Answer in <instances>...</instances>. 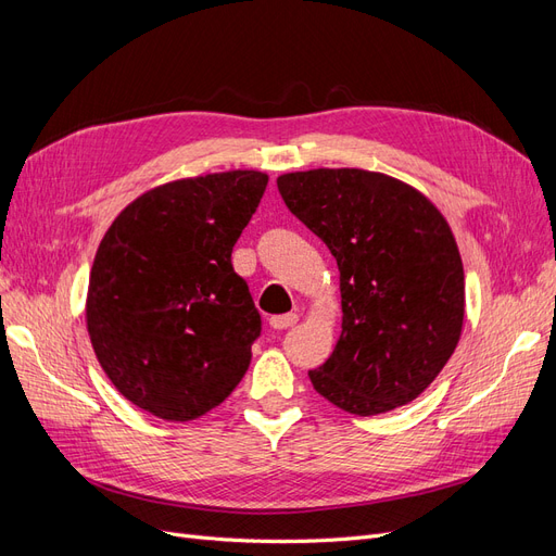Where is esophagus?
I'll return each mask as SVG.
<instances>
[{"label": "esophagus", "instance_id": "obj_1", "mask_svg": "<svg viewBox=\"0 0 556 556\" xmlns=\"http://www.w3.org/2000/svg\"><path fill=\"white\" fill-rule=\"evenodd\" d=\"M296 313H285V315H274L271 319H268V325H271L274 329H288L296 323Z\"/></svg>", "mask_w": 556, "mask_h": 556}]
</instances>
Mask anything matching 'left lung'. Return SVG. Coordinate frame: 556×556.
Segmentation results:
<instances>
[{
    "label": "left lung",
    "instance_id": "obj_1",
    "mask_svg": "<svg viewBox=\"0 0 556 556\" xmlns=\"http://www.w3.org/2000/svg\"><path fill=\"white\" fill-rule=\"evenodd\" d=\"M278 192L341 271L343 331L308 371L315 392L362 417L410 403L464 323V266L445 217L410 185L362 169L285 174Z\"/></svg>",
    "mask_w": 556,
    "mask_h": 556
}]
</instances>
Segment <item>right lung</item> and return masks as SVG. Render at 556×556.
I'll return each mask as SVG.
<instances>
[{"instance_id":"obj_1","label":"right lung","mask_w":556,"mask_h":556,"mask_svg":"<svg viewBox=\"0 0 556 556\" xmlns=\"http://www.w3.org/2000/svg\"><path fill=\"white\" fill-rule=\"evenodd\" d=\"M268 176L227 172L166 182L115 217L88 288V333L134 406L172 422L201 417L245 376L262 317L231 250Z\"/></svg>"}]
</instances>
